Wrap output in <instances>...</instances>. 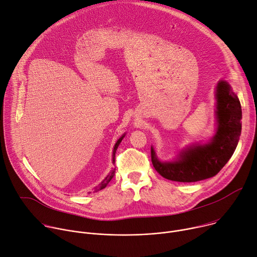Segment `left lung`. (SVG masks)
I'll use <instances>...</instances> for the list:
<instances>
[{"label": "left lung", "mask_w": 257, "mask_h": 257, "mask_svg": "<svg viewBox=\"0 0 257 257\" xmlns=\"http://www.w3.org/2000/svg\"><path fill=\"white\" fill-rule=\"evenodd\" d=\"M215 97L217 128L207 144L187 148L173 162H161L151 147L152 164L160 176L181 183L202 181L217 175L230 160L242 130L241 104L231 85L224 80L218 81Z\"/></svg>", "instance_id": "1"}]
</instances>
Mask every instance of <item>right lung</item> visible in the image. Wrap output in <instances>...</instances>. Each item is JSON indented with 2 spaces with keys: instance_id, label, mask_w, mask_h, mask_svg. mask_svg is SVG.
Returning <instances> with one entry per match:
<instances>
[{
  "instance_id": "obj_1",
  "label": "right lung",
  "mask_w": 257,
  "mask_h": 257,
  "mask_svg": "<svg viewBox=\"0 0 257 257\" xmlns=\"http://www.w3.org/2000/svg\"><path fill=\"white\" fill-rule=\"evenodd\" d=\"M123 137H124V135L121 137V138H119L118 140H117V142L115 143V145H114V148H113V154H112V161H113V163H115V152H116V150H117V147L119 146V144H120V142L122 141V139H123ZM114 174H115V168H114L112 172L95 188V192H98V191H100V190H102V189H104L108 184H109V182L112 180V178L114 177Z\"/></svg>"
}]
</instances>
